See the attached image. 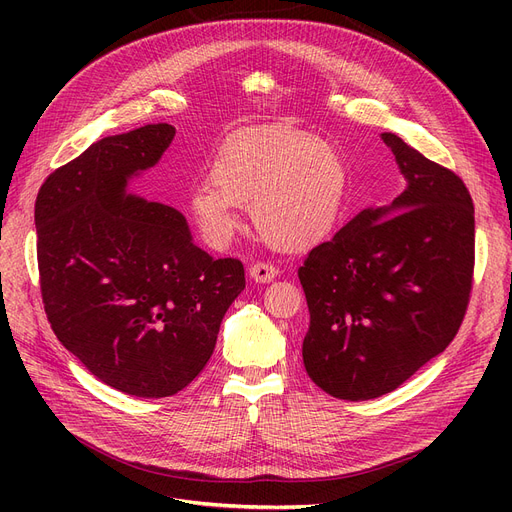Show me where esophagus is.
Here are the masks:
<instances>
[{
	"label": "esophagus",
	"mask_w": 512,
	"mask_h": 512,
	"mask_svg": "<svg viewBox=\"0 0 512 512\" xmlns=\"http://www.w3.org/2000/svg\"><path fill=\"white\" fill-rule=\"evenodd\" d=\"M278 274H280L278 267H274L272 263H261V261H257V263H253V265L249 267L251 280H255V282H259V284L272 282Z\"/></svg>",
	"instance_id": "esophagus-1"
}]
</instances>
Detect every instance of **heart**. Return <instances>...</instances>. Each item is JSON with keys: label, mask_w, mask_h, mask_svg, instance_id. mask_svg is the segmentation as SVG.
<instances>
[{"label": "heart", "mask_w": 512, "mask_h": 512, "mask_svg": "<svg viewBox=\"0 0 512 512\" xmlns=\"http://www.w3.org/2000/svg\"><path fill=\"white\" fill-rule=\"evenodd\" d=\"M211 180L188 197V211L207 245L220 249L240 226L242 205L267 245L301 253L336 228L346 199L342 153L299 128H265L226 143L215 155Z\"/></svg>", "instance_id": "heart-1"}]
</instances>
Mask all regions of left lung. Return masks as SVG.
Listing matches in <instances>:
<instances>
[{
	"instance_id": "8db88e82",
	"label": "left lung",
	"mask_w": 512,
	"mask_h": 512,
	"mask_svg": "<svg viewBox=\"0 0 512 512\" xmlns=\"http://www.w3.org/2000/svg\"><path fill=\"white\" fill-rule=\"evenodd\" d=\"M407 188L315 247L303 267L309 378L342 400L396 390L459 332L475 261L465 182L392 132L382 134Z\"/></svg>"
}]
</instances>
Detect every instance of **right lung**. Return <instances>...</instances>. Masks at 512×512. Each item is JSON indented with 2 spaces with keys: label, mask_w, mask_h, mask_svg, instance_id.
Returning <instances> with one entry per match:
<instances>
[{
  "label": "right lung",
  "mask_w": 512,
  "mask_h": 512,
  "mask_svg": "<svg viewBox=\"0 0 512 512\" xmlns=\"http://www.w3.org/2000/svg\"><path fill=\"white\" fill-rule=\"evenodd\" d=\"M174 134L161 122L105 137L49 174L35 201L51 330L97 380L141 398L197 378L245 290L242 263L199 249L178 209L126 193Z\"/></svg>",
  "instance_id": "add662e5"
}]
</instances>
